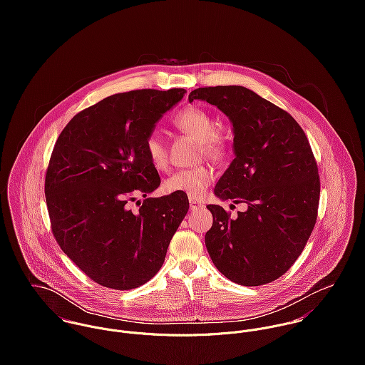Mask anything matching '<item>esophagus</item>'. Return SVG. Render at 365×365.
Here are the masks:
<instances>
[{"label":"esophagus","mask_w":365,"mask_h":365,"mask_svg":"<svg viewBox=\"0 0 365 365\" xmlns=\"http://www.w3.org/2000/svg\"><path fill=\"white\" fill-rule=\"evenodd\" d=\"M202 207H204L202 202H200L197 200H190V209L191 210H197V209H201Z\"/></svg>","instance_id":"1"}]
</instances>
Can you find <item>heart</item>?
Returning a JSON list of instances; mask_svg holds the SVG:
<instances>
[{
    "label": "heart",
    "mask_w": 365,
    "mask_h": 365,
    "mask_svg": "<svg viewBox=\"0 0 365 365\" xmlns=\"http://www.w3.org/2000/svg\"><path fill=\"white\" fill-rule=\"evenodd\" d=\"M173 125L178 130L200 140L202 155L215 160L226 156V140L217 130L215 118L205 109L198 106L184 108L173 118ZM145 152L156 168H164L167 165V148L157 132L148 135L145 140ZM213 178V168L202 164L192 168L177 170L165 180L164 188L167 192L184 194L191 200H200L205 195Z\"/></svg>",
    "instance_id": "obj_1"
}]
</instances>
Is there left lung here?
Listing matches in <instances>:
<instances>
[{
  "label": "left lung",
  "instance_id": "1",
  "mask_svg": "<svg viewBox=\"0 0 365 365\" xmlns=\"http://www.w3.org/2000/svg\"><path fill=\"white\" fill-rule=\"evenodd\" d=\"M188 100H204L230 118L236 157L215 194L247 205L236 217L207 207L213 216L205 235L212 262L239 285L272 282L301 256L317 219L320 178L309 140L287 110L249 88L202 87Z\"/></svg>",
  "mask_w": 365,
  "mask_h": 365
}]
</instances>
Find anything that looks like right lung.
<instances>
[{
    "label": "right lung",
    "mask_w": 365,
    "mask_h": 365,
    "mask_svg": "<svg viewBox=\"0 0 365 365\" xmlns=\"http://www.w3.org/2000/svg\"><path fill=\"white\" fill-rule=\"evenodd\" d=\"M184 96V88L109 96L73 116L56 140L45 177L53 236L103 287L128 291L153 278L188 212V197L175 192L129 208L160 185L145 140Z\"/></svg>",
    "instance_id": "obj_1"
}]
</instances>
